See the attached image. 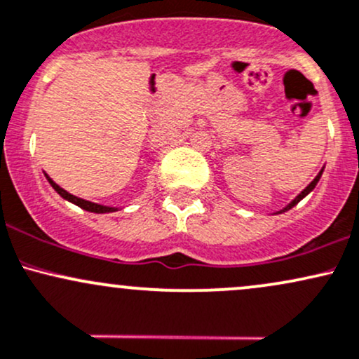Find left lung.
<instances>
[{
  "mask_svg": "<svg viewBox=\"0 0 359 359\" xmlns=\"http://www.w3.org/2000/svg\"><path fill=\"white\" fill-rule=\"evenodd\" d=\"M322 172H324V168H322V169H320V171H319V175H317V176H316V178H313L312 181H310V184H309V187H307V188H304V191H300V193H299V195H297V196H295V198H293L292 201H290V203L287 205V207H283V208H281V210H278V212H275V213H273V215H278V213H283V212H287V210H290V208H293V207H295V205H297V203H299V201H300V200H304V198H305V196H307V195H309V193H310V191H312V190H313V188H316V187H317V183H319V180H320Z\"/></svg>",
  "mask_w": 359,
  "mask_h": 359,
  "instance_id": "8db88e82",
  "label": "left lung"
}]
</instances>
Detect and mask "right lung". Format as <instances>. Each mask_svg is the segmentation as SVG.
Wrapping results in <instances>:
<instances>
[{
	"instance_id": "obj_1",
	"label": "right lung",
	"mask_w": 359,
	"mask_h": 359,
	"mask_svg": "<svg viewBox=\"0 0 359 359\" xmlns=\"http://www.w3.org/2000/svg\"><path fill=\"white\" fill-rule=\"evenodd\" d=\"M46 178H47V181H49V183H50V187L54 188V190L57 191L59 195L62 196L64 200H67V201H71V203L78 205V207H79V208H83V210H86V212H93V213H110V212H116V210H120V207H108V205L93 203V201H88V200L78 198V196L71 195V193H67L66 190H64V188H60L59 184H55L54 181H52L47 175H46Z\"/></svg>"
}]
</instances>
